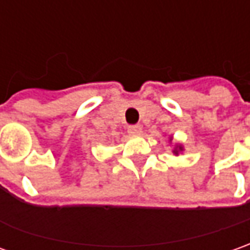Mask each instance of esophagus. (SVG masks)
I'll list each match as a JSON object with an SVG mask.
<instances>
[{
  "label": "esophagus",
  "instance_id": "1",
  "mask_svg": "<svg viewBox=\"0 0 250 250\" xmlns=\"http://www.w3.org/2000/svg\"><path fill=\"white\" fill-rule=\"evenodd\" d=\"M128 132L132 134V135H138L142 132V127L139 125H128Z\"/></svg>",
  "mask_w": 250,
  "mask_h": 250
}]
</instances>
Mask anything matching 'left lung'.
<instances>
[{
    "label": "left lung",
    "instance_id": "left-lung-1",
    "mask_svg": "<svg viewBox=\"0 0 250 250\" xmlns=\"http://www.w3.org/2000/svg\"><path fill=\"white\" fill-rule=\"evenodd\" d=\"M179 149H181V150H182V147H181V146H179ZM174 153L178 154V150H174Z\"/></svg>",
    "mask_w": 250,
    "mask_h": 250
}]
</instances>
